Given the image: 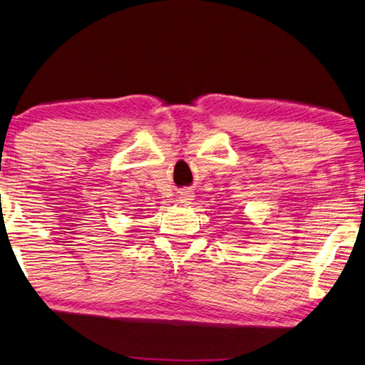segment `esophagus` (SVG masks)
Wrapping results in <instances>:
<instances>
[{
    "label": "esophagus",
    "mask_w": 365,
    "mask_h": 365,
    "mask_svg": "<svg viewBox=\"0 0 365 365\" xmlns=\"http://www.w3.org/2000/svg\"><path fill=\"white\" fill-rule=\"evenodd\" d=\"M191 200H193V195H191L190 191H183V193L180 195V202H183V204L191 202Z\"/></svg>",
    "instance_id": "34e87169"
}]
</instances>
